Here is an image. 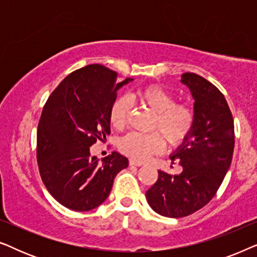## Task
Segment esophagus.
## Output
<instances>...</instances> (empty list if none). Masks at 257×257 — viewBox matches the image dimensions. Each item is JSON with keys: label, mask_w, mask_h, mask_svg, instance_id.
<instances>
[{"label": "esophagus", "mask_w": 257, "mask_h": 257, "mask_svg": "<svg viewBox=\"0 0 257 257\" xmlns=\"http://www.w3.org/2000/svg\"><path fill=\"white\" fill-rule=\"evenodd\" d=\"M128 164L131 165V166H138V167L143 166V165H144V164L142 163V161H137V160H135V159H130Z\"/></svg>", "instance_id": "34e87169"}]
</instances>
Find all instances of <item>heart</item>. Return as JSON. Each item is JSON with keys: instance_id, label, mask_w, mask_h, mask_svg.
Listing matches in <instances>:
<instances>
[{"instance_id": "b5f03b06", "label": "heart", "mask_w": 257, "mask_h": 257, "mask_svg": "<svg viewBox=\"0 0 257 257\" xmlns=\"http://www.w3.org/2000/svg\"><path fill=\"white\" fill-rule=\"evenodd\" d=\"M133 98L154 112L151 128L158 132H131L119 143V149L136 160H145L154 153L163 151L165 140L172 146L180 145L191 135L194 127V112L188 105L175 103L170 91L158 85L138 89ZM131 105L125 97L113 101L110 108V122L114 128L121 130L127 124Z\"/></svg>"}]
</instances>
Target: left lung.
<instances>
[{"mask_svg":"<svg viewBox=\"0 0 257 257\" xmlns=\"http://www.w3.org/2000/svg\"><path fill=\"white\" fill-rule=\"evenodd\" d=\"M181 83L194 98V127L171 156L182 172L171 175L158 171L156 184L146 192L154 212L167 217H184L206 206L222 184L234 152V119L226 98L215 85L193 72Z\"/></svg>","mask_w":257,"mask_h":257,"instance_id":"obj_1","label":"left lung"}]
</instances>
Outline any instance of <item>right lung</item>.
<instances>
[{
    "label": "right lung",
    "mask_w": 257,
    "mask_h": 257,
    "mask_svg": "<svg viewBox=\"0 0 257 257\" xmlns=\"http://www.w3.org/2000/svg\"><path fill=\"white\" fill-rule=\"evenodd\" d=\"M100 64L66 76L45 103L37 127V163L49 193L66 208L87 212L110 194L119 172L128 166L118 152L98 163L90 147L110 135V108L117 91L132 82Z\"/></svg>",
    "instance_id": "1"
}]
</instances>
